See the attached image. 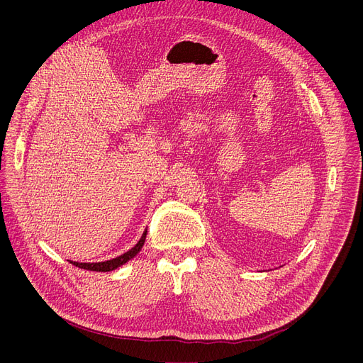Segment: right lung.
Listing matches in <instances>:
<instances>
[{"mask_svg":"<svg viewBox=\"0 0 363 363\" xmlns=\"http://www.w3.org/2000/svg\"><path fill=\"white\" fill-rule=\"evenodd\" d=\"M146 230L143 231L140 240L129 250L126 251L125 254L116 257V258H112V260H108V262H100V263H77V262H70L73 266L79 267V269H84V270H90V272H101V273H106V272H113L116 269H119L121 266L126 264L129 260H132V258L142 250L143 244H145V238H146Z\"/></svg>","mask_w":363,"mask_h":363,"instance_id":"right-lung-1","label":"right lung"}]
</instances>
